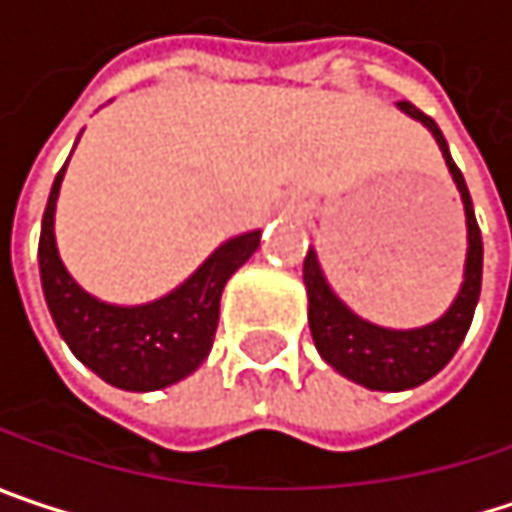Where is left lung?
Returning a JSON list of instances; mask_svg holds the SVG:
<instances>
[{"instance_id": "obj_1", "label": "left lung", "mask_w": 512, "mask_h": 512, "mask_svg": "<svg viewBox=\"0 0 512 512\" xmlns=\"http://www.w3.org/2000/svg\"><path fill=\"white\" fill-rule=\"evenodd\" d=\"M399 107L434 133V139L443 151V160L452 171L460 201H463L469 247H466L463 285L457 291L455 303L443 317H437L434 323L420 326V329H384V326L358 317L329 288L326 276L320 271L317 253L314 250L306 253L303 282H306V294H309V329L314 347L329 367H335L341 376L364 384L370 390H411L417 384L428 382L431 376H437L452 361V355L469 332L472 314H475L478 297H481V271H484V241H481V230L475 221L472 198H469L460 168L449 154L443 133L437 128V122L417 110L411 101H399Z\"/></svg>"}]
</instances>
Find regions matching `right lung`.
Returning <instances> with one entry per match:
<instances>
[{"label":"right lung","mask_w":512,"mask_h":512,"mask_svg":"<svg viewBox=\"0 0 512 512\" xmlns=\"http://www.w3.org/2000/svg\"><path fill=\"white\" fill-rule=\"evenodd\" d=\"M66 165L57 171L40 227V279L60 338L95 376L122 390H160L203 364L218 329L227 279L256 253L262 233L224 241L171 294L145 306H110L87 294L63 268L55 244V206Z\"/></svg>","instance_id":"add662e5"}]
</instances>
